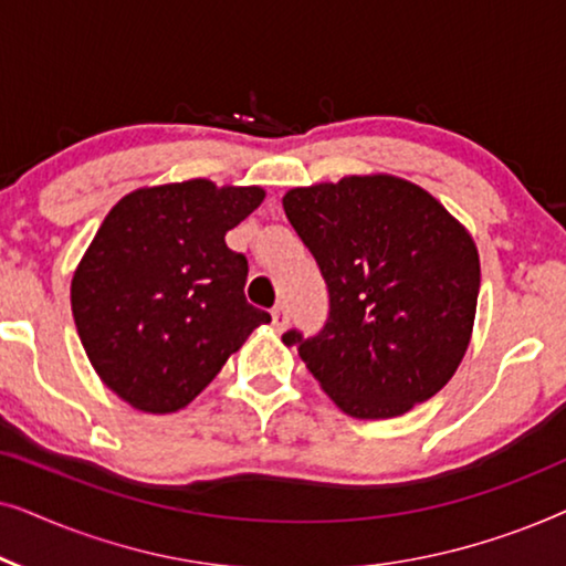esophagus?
Masks as SVG:
<instances>
[{
	"label": "esophagus",
	"mask_w": 566,
	"mask_h": 566,
	"mask_svg": "<svg viewBox=\"0 0 566 566\" xmlns=\"http://www.w3.org/2000/svg\"><path fill=\"white\" fill-rule=\"evenodd\" d=\"M270 314H273V327H275L277 332H283L285 324H289V314H285V306L277 304Z\"/></svg>",
	"instance_id": "obj_1"
}]
</instances>
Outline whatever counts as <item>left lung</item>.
Masks as SVG:
<instances>
[{"mask_svg":"<svg viewBox=\"0 0 566 566\" xmlns=\"http://www.w3.org/2000/svg\"><path fill=\"white\" fill-rule=\"evenodd\" d=\"M283 211L329 291L319 335L289 329L283 343L358 420L399 417L436 397L474 329L482 273L469 231L394 175L293 188Z\"/></svg>","mask_w":566,"mask_h":566,"instance_id":"obj_1","label":"left lung"}]
</instances>
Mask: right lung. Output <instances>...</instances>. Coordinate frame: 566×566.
Here are the masks:
<instances>
[{
    "mask_svg": "<svg viewBox=\"0 0 566 566\" xmlns=\"http://www.w3.org/2000/svg\"><path fill=\"white\" fill-rule=\"evenodd\" d=\"M262 198L258 185L188 180L128 192L105 216L74 270L72 314L92 368L130 407H188L270 322L247 304V258L223 239Z\"/></svg>",
    "mask_w": 566,
    "mask_h": 566,
    "instance_id": "1",
    "label": "right lung"
}]
</instances>
